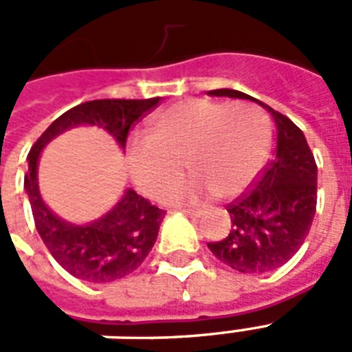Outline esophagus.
<instances>
[{"label":"esophagus","mask_w":352,"mask_h":352,"mask_svg":"<svg viewBox=\"0 0 352 352\" xmlns=\"http://www.w3.org/2000/svg\"><path fill=\"white\" fill-rule=\"evenodd\" d=\"M183 213L186 214V217H192V219H198V217H201V211H192V209H183Z\"/></svg>","instance_id":"obj_1"}]
</instances>
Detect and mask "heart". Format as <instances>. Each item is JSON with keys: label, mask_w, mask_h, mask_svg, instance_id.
Here are the masks:
<instances>
[{"label": "heart", "mask_w": 352, "mask_h": 352, "mask_svg": "<svg viewBox=\"0 0 352 352\" xmlns=\"http://www.w3.org/2000/svg\"><path fill=\"white\" fill-rule=\"evenodd\" d=\"M151 130L153 135L135 133L128 141V164L139 190L162 198L187 163L197 175L166 194L171 204H194L209 194L241 196L258 179L272 148L270 118L249 103L181 101L156 115Z\"/></svg>", "instance_id": "1"}]
</instances>
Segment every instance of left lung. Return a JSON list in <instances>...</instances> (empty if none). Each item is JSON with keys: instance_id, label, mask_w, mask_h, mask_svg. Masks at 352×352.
I'll list each match as a JSON object with an SVG mask.
<instances>
[{"instance_id": "8db88e82", "label": "left lung", "mask_w": 352, "mask_h": 352, "mask_svg": "<svg viewBox=\"0 0 352 352\" xmlns=\"http://www.w3.org/2000/svg\"><path fill=\"white\" fill-rule=\"evenodd\" d=\"M209 96L258 101L230 88L211 90ZM260 105L277 124L275 156L256 183L226 206L232 219L228 236L207 243L221 262L243 273L287 264L305 241L317 211V164L303 131L279 111Z\"/></svg>"}]
</instances>
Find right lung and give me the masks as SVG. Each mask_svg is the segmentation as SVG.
<instances>
[{
  "mask_svg": "<svg viewBox=\"0 0 352 352\" xmlns=\"http://www.w3.org/2000/svg\"><path fill=\"white\" fill-rule=\"evenodd\" d=\"M158 103L160 98L85 101L58 116L28 154L24 186L32 204L35 228L54 260L77 279L111 283L135 272L153 249L166 213L128 188L122 199L100 221L87 226L64 222L52 214L39 194L37 160L43 146L62 131L90 124L107 130L120 148H126L131 126L158 107Z\"/></svg>",
  "mask_w": 352,
  "mask_h": 352,
  "instance_id": "add662e5",
  "label": "right lung"
}]
</instances>
